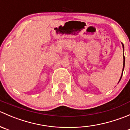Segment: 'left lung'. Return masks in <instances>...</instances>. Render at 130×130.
Segmentation results:
<instances>
[{
	"instance_id": "left-lung-1",
	"label": "left lung",
	"mask_w": 130,
	"mask_h": 130,
	"mask_svg": "<svg viewBox=\"0 0 130 130\" xmlns=\"http://www.w3.org/2000/svg\"><path fill=\"white\" fill-rule=\"evenodd\" d=\"M123 49H124V45H123ZM123 59H124V60H123V70H124V60H125V58H124V57H123ZM121 77H122V75H121V78H120V80H121Z\"/></svg>"
}]
</instances>
